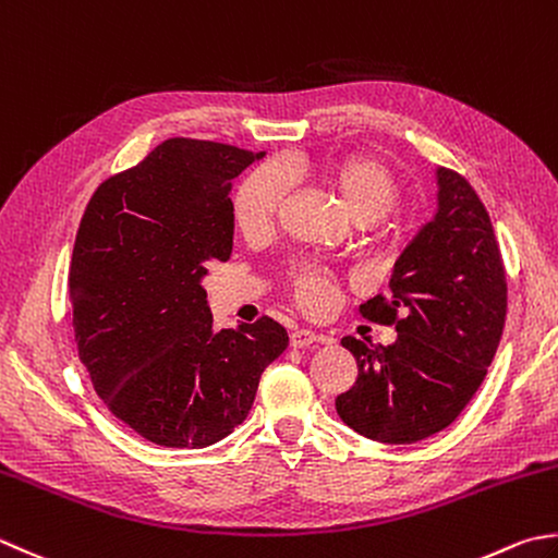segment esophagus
<instances>
[{
    "mask_svg": "<svg viewBox=\"0 0 558 558\" xmlns=\"http://www.w3.org/2000/svg\"><path fill=\"white\" fill-rule=\"evenodd\" d=\"M316 341L326 343V341H329V338L314 333V331H310V329H294V331L290 333V345H292V348H310V345L316 343Z\"/></svg>",
    "mask_w": 558,
    "mask_h": 558,
    "instance_id": "esophagus-1",
    "label": "esophagus"
}]
</instances>
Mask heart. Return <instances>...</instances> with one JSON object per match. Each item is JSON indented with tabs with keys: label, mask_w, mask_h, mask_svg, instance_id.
<instances>
[{
	"label": "heart",
	"mask_w": 558,
	"mask_h": 558,
	"mask_svg": "<svg viewBox=\"0 0 558 558\" xmlns=\"http://www.w3.org/2000/svg\"><path fill=\"white\" fill-rule=\"evenodd\" d=\"M292 173H312L338 195V201L351 217H385L399 198V181L387 163L365 155L329 159L319 167L294 161L288 167ZM288 195V177L278 167H258L239 185L234 195V220L246 234H258L276 222ZM294 300L302 310L322 312L331 302L329 272L314 266H304L292 276Z\"/></svg>",
	"instance_id": "b5f03b06"
}]
</instances>
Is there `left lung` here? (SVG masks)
Listing matches in <instances>:
<instances>
[{
    "instance_id": "obj_1",
    "label": "left lung",
    "mask_w": 558,
    "mask_h": 558,
    "mask_svg": "<svg viewBox=\"0 0 558 558\" xmlns=\"http://www.w3.org/2000/svg\"><path fill=\"white\" fill-rule=\"evenodd\" d=\"M438 207L397 258L389 292L367 319L397 326L391 345L345 336L357 379L336 399L341 421L369 440L411 445L445 430L476 395L506 324L508 286L490 217L460 173L438 167Z\"/></svg>"
}]
</instances>
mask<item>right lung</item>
Returning a JSON list of instances; mask_svg holds the SVG:
<instances>
[{"mask_svg":"<svg viewBox=\"0 0 558 558\" xmlns=\"http://www.w3.org/2000/svg\"><path fill=\"white\" fill-rule=\"evenodd\" d=\"M266 151L171 137L98 185L74 239V341L96 395L142 438L207 447L288 348L278 322L213 329L203 278L234 239L232 181Z\"/></svg>","mask_w":558,"mask_h":558,"instance_id":"obj_1","label":"right lung"}]
</instances>
